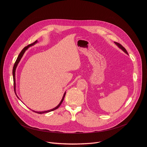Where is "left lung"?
<instances>
[{
  "instance_id": "obj_1",
  "label": "left lung",
  "mask_w": 147,
  "mask_h": 147,
  "mask_svg": "<svg viewBox=\"0 0 147 147\" xmlns=\"http://www.w3.org/2000/svg\"><path fill=\"white\" fill-rule=\"evenodd\" d=\"M114 43L118 46V47H119L121 49H122L126 54H128V53H127V50H126V49L122 46V45H121L120 43H118V42H114Z\"/></svg>"
}]
</instances>
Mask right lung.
I'll return each mask as SVG.
<instances>
[{
	"label": "right lung",
	"instance_id": "1",
	"mask_svg": "<svg viewBox=\"0 0 147 147\" xmlns=\"http://www.w3.org/2000/svg\"><path fill=\"white\" fill-rule=\"evenodd\" d=\"M37 42V40H36V41L34 42H33V43H31V44H30V45H28L27 46H25L22 50H21V52H20V53L19 54V56H18V58H17V59H16V62H15V63L14 64V65H13V71H12V74H13V86H14V91H15V94L16 95V96H17V97L19 99V97L17 96V94H16V82H15V71H16V67H17V66H18V64L19 63V62L20 61V60H21V58L22 57V56H23V55H24V54L25 53V51L30 47V46H33V45H34V44H36V43ZM65 92L64 93V95H63V98H62V100H61V101L60 102V103L58 104V105L57 106H56L55 107H54V108H53V109H51V110H47V111H34V110H33L34 112H36V113H38V114H43V113H48V112H50V111H54V110H56L57 109H58L61 105L62 104V102H63V100H64V97H65Z\"/></svg>",
	"mask_w": 147,
	"mask_h": 147
}]
</instances>
